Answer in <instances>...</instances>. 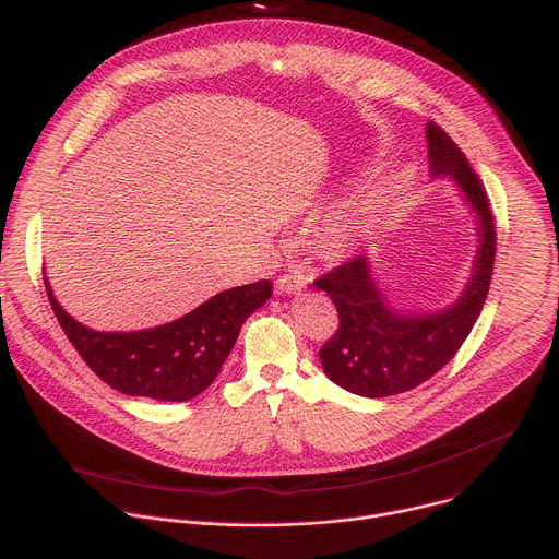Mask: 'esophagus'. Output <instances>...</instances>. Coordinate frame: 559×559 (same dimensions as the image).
<instances>
[{
	"label": "esophagus",
	"instance_id": "obj_1",
	"mask_svg": "<svg viewBox=\"0 0 559 559\" xmlns=\"http://www.w3.org/2000/svg\"><path fill=\"white\" fill-rule=\"evenodd\" d=\"M302 287H305V278L300 274H283L276 281V289L281 294H296Z\"/></svg>",
	"mask_w": 559,
	"mask_h": 559
}]
</instances>
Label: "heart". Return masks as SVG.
<instances>
[{
  "label": "heart",
  "mask_w": 559,
  "mask_h": 559,
  "mask_svg": "<svg viewBox=\"0 0 559 559\" xmlns=\"http://www.w3.org/2000/svg\"><path fill=\"white\" fill-rule=\"evenodd\" d=\"M389 197L391 190L378 186L336 205L321 229L323 248L330 252L352 250L367 231L376 227L389 205Z\"/></svg>",
  "instance_id": "obj_1"
}]
</instances>
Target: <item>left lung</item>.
<instances>
[{"label":"left lung","mask_w":559,"mask_h":559,"mask_svg":"<svg viewBox=\"0 0 559 559\" xmlns=\"http://www.w3.org/2000/svg\"><path fill=\"white\" fill-rule=\"evenodd\" d=\"M427 145L433 177L449 175L477 216L480 248L460 298L427 313L391 309L373 281L367 254L313 281L338 311L336 334L318 352L323 369L332 382L365 397L405 393L438 373L466 341L491 287L496 223L487 190L464 152L433 121L427 123Z\"/></svg>","instance_id":"left-lung-1"}]
</instances>
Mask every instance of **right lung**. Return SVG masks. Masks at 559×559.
I'll list each match as a JSON object with an SVG mask.
<instances>
[{
  "instance_id": "add662e5",
  "label": "right lung",
  "mask_w": 559,
  "mask_h": 559,
  "mask_svg": "<svg viewBox=\"0 0 559 559\" xmlns=\"http://www.w3.org/2000/svg\"><path fill=\"white\" fill-rule=\"evenodd\" d=\"M44 283L68 341L106 384L166 403L190 401L212 384L248 316L272 296V283L259 281L225 289L162 328L95 332L68 316L46 276Z\"/></svg>"
}]
</instances>
